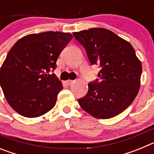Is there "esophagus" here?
<instances>
[{"label": "esophagus", "mask_w": 154, "mask_h": 154, "mask_svg": "<svg viewBox=\"0 0 154 154\" xmlns=\"http://www.w3.org/2000/svg\"><path fill=\"white\" fill-rule=\"evenodd\" d=\"M73 82H74V81H73V80H71V79H69L66 81V84H67V85H71V84L73 83Z\"/></svg>", "instance_id": "esophagus-1"}]
</instances>
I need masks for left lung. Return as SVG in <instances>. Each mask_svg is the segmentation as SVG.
Returning a JSON list of instances; mask_svg holds the SVG:
<instances>
[{
	"instance_id": "obj_1",
	"label": "left lung",
	"mask_w": 154,
	"mask_h": 154,
	"mask_svg": "<svg viewBox=\"0 0 154 154\" xmlns=\"http://www.w3.org/2000/svg\"><path fill=\"white\" fill-rule=\"evenodd\" d=\"M86 51L91 65L101 67L100 81L89 83L78 99L80 106L97 119H109L123 112L140 90L142 65L130 42L106 28L74 32Z\"/></svg>"
}]
</instances>
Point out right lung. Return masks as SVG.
I'll use <instances>...</instances> for the list:
<instances>
[{
	"label": "right lung",
	"instance_id": "1",
	"mask_svg": "<svg viewBox=\"0 0 154 154\" xmlns=\"http://www.w3.org/2000/svg\"><path fill=\"white\" fill-rule=\"evenodd\" d=\"M72 38V34L59 31L31 34L11 48L0 69V83L8 104L17 113L38 117L55 106L63 87L50 72Z\"/></svg>",
	"mask_w": 154,
	"mask_h": 154
}]
</instances>
